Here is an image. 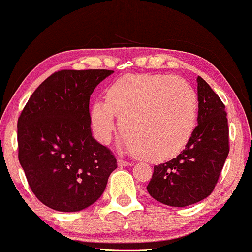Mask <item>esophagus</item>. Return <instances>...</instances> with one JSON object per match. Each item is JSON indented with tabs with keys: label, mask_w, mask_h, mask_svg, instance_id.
<instances>
[{
	"label": "esophagus",
	"mask_w": 252,
	"mask_h": 252,
	"mask_svg": "<svg viewBox=\"0 0 252 252\" xmlns=\"http://www.w3.org/2000/svg\"><path fill=\"white\" fill-rule=\"evenodd\" d=\"M118 164H119L120 166H129V165H131V163L127 162V161L122 160V158H119V160H118Z\"/></svg>",
	"instance_id": "1"
}]
</instances>
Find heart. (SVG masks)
I'll return each mask as SVG.
<instances>
[{
  "label": "heart",
  "instance_id": "b5f03b06",
  "mask_svg": "<svg viewBox=\"0 0 252 252\" xmlns=\"http://www.w3.org/2000/svg\"><path fill=\"white\" fill-rule=\"evenodd\" d=\"M115 116L121 120L126 145L145 160L175 158L192 138L197 120V97L185 80L165 74H138L116 80L106 101L92 105V129L101 143L111 139Z\"/></svg>",
  "mask_w": 252,
  "mask_h": 252
}]
</instances>
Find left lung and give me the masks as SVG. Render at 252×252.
Wrapping results in <instances>:
<instances>
[{"mask_svg":"<svg viewBox=\"0 0 252 252\" xmlns=\"http://www.w3.org/2000/svg\"><path fill=\"white\" fill-rule=\"evenodd\" d=\"M197 126L177 158L154 165L147 190L170 207H187L208 197L217 185L229 153L225 105L210 86L197 76Z\"/></svg>","mask_w":252,"mask_h":252,"instance_id":"8db88e82","label":"left lung"}]
</instances>
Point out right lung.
<instances>
[{
    "label": "right lung",
    "instance_id": "1",
    "mask_svg": "<svg viewBox=\"0 0 252 252\" xmlns=\"http://www.w3.org/2000/svg\"><path fill=\"white\" fill-rule=\"evenodd\" d=\"M114 70H58L33 92L18 119V158L32 192L47 207L73 212L94 204L118 168L92 137L94 88Z\"/></svg>",
    "mask_w": 252,
    "mask_h": 252
}]
</instances>
